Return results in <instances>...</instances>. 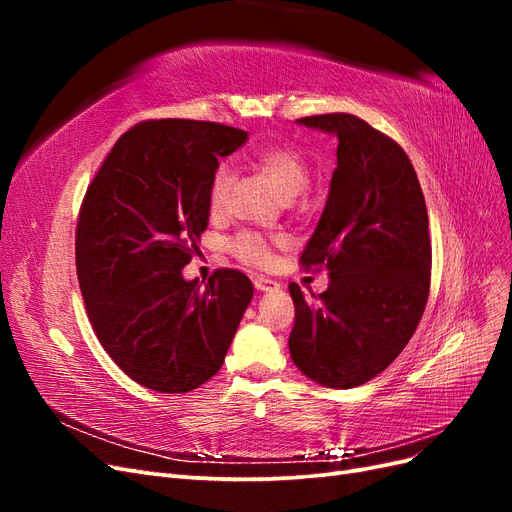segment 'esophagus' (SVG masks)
Masks as SVG:
<instances>
[{
	"label": "esophagus",
	"instance_id": "esophagus-1",
	"mask_svg": "<svg viewBox=\"0 0 512 512\" xmlns=\"http://www.w3.org/2000/svg\"><path fill=\"white\" fill-rule=\"evenodd\" d=\"M254 288L260 290V292H273V290H280V284L269 280V277H265V275H256L254 277Z\"/></svg>",
	"mask_w": 512,
	"mask_h": 512
}]
</instances>
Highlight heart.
Wrapping results in <instances>:
<instances>
[{"instance_id": "1", "label": "heart", "mask_w": 512, "mask_h": 512, "mask_svg": "<svg viewBox=\"0 0 512 512\" xmlns=\"http://www.w3.org/2000/svg\"><path fill=\"white\" fill-rule=\"evenodd\" d=\"M252 164L267 175L271 183L284 198L297 196L309 181V166L299 149L290 145H269L258 149L252 156ZM232 183V168L222 164L215 170L211 190H209V207L211 211H220L226 205L228 190ZM230 252L237 258L252 262V265H267L271 250L267 239L252 230H243L230 241Z\"/></svg>"}]
</instances>
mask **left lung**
Wrapping results in <instances>:
<instances>
[{"instance_id": "1", "label": "left lung", "mask_w": 512, "mask_h": 512, "mask_svg": "<svg viewBox=\"0 0 512 512\" xmlns=\"http://www.w3.org/2000/svg\"><path fill=\"white\" fill-rule=\"evenodd\" d=\"M337 136L327 205L301 254L329 271L309 301L290 284L294 327L288 348L309 380L352 389L376 378L406 348L425 312L431 241L425 196L406 151L348 115L297 119Z\"/></svg>"}]
</instances>
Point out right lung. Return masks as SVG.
<instances>
[{
  "instance_id": "1",
  "label": "right lung",
  "mask_w": 512,
  "mask_h": 512,
  "mask_svg": "<svg viewBox=\"0 0 512 512\" xmlns=\"http://www.w3.org/2000/svg\"><path fill=\"white\" fill-rule=\"evenodd\" d=\"M247 132L156 119L123 134L89 183L76 224V273L102 348L158 393H188L218 374L254 297L250 277L218 269L183 280L209 224L218 158Z\"/></svg>"
}]
</instances>
